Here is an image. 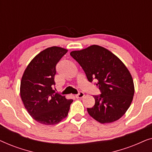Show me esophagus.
I'll use <instances>...</instances> for the list:
<instances>
[{
	"label": "esophagus",
	"instance_id": "1",
	"mask_svg": "<svg viewBox=\"0 0 152 152\" xmlns=\"http://www.w3.org/2000/svg\"><path fill=\"white\" fill-rule=\"evenodd\" d=\"M84 93H83V92H80L78 93V94H77V95H75V97L76 98H78V99H81V98H82V97H84Z\"/></svg>",
	"mask_w": 152,
	"mask_h": 152
}]
</instances>
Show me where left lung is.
I'll use <instances>...</instances> for the list:
<instances>
[{"label":"left lung","mask_w":152,"mask_h":152,"mask_svg":"<svg viewBox=\"0 0 152 152\" xmlns=\"http://www.w3.org/2000/svg\"><path fill=\"white\" fill-rule=\"evenodd\" d=\"M70 55L89 82L97 80L101 92L93 96L95 105L87 108L89 115L102 124L120 119L129 108L134 95V81L127 68L114 54L99 45L72 51Z\"/></svg>","instance_id":"left-lung-1"}]
</instances>
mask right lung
Segmentation results:
<instances>
[{
	"label": "right lung",
	"mask_w": 152,
	"mask_h": 152,
	"mask_svg": "<svg viewBox=\"0 0 152 152\" xmlns=\"http://www.w3.org/2000/svg\"><path fill=\"white\" fill-rule=\"evenodd\" d=\"M67 52L57 46L45 49L30 61L23 75L20 97L29 114L41 124L59 123L68 115L73 101L53 90L56 66Z\"/></svg>",
	"instance_id": "1"
}]
</instances>
